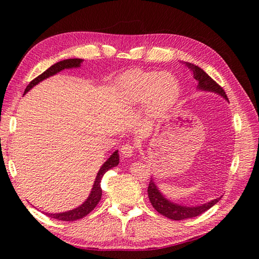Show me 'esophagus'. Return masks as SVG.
I'll list each match as a JSON object with an SVG mask.
<instances>
[{"label": "esophagus", "instance_id": "esophagus-1", "mask_svg": "<svg viewBox=\"0 0 259 259\" xmlns=\"http://www.w3.org/2000/svg\"><path fill=\"white\" fill-rule=\"evenodd\" d=\"M135 152V146L130 142H126L122 147H121V155L123 158H130Z\"/></svg>", "mask_w": 259, "mask_h": 259}]
</instances>
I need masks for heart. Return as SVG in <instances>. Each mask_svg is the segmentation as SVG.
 Masks as SVG:
<instances>
[{"label":"heart","instance_id":"1","mask_svg":"<svg viewBox=\"0 0 259 259\" xmlns=\"http://www.w3.org/2000/svg\"><path fill=\"white\" fill-rule=\"evenodd\" d=\"M123 96L134 104L146 102L148 114L160 117L177 101L179 83L169 73L136 72L124 82Z\"/></svg>","mask_w":259,"mask_h":259}]
</instances>
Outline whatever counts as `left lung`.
I'll list each match as a JSON object with an SVG mask.
<instances>
[{
	"mask_svg": "<svg viewBox=\"0 0 259 259\" xmlns=\"http://www.w3.org/2000/svg\"><path fill=\"white\" fill-rule=\"evenodd\" d=\"M185 64L188 67V69H190L192 74H194V78L198 81V89L201 91L217 93V95L223 97L225 100L228 101L227 95L223 90V88L218 83H216L205 71L189 62H185ZM148 196H149V200L152 207L155 208L158 212H160L162 216L172 219V221H183V219L199 216V214L207 211L208 209H210L213 205H216V203L222 199V197H218L216 199L202 203L200 206L179 205L177 202H174L167 199V198L161 194L160 190L158 189V187L155 181H153V179L150 180L149 187H148Z\"/></svg>",
	"mask_w": 259,
	"mask_h": 259,
	"instance_id": "1",
	"label": "left lung"
}]
</instances>
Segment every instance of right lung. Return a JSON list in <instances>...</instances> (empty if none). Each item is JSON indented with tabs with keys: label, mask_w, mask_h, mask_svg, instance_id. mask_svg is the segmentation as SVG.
I'll use <instances>...</instances> for the list:
<instances>
[{
	"label": "right lung",
	"mask_w": 259,
	"mask_h": 259,
	"mask_svg": "<svg viewBox=\"0 0 259 259\" xmlns=\"http://www.w3.org/2000/svg\"><path fill=\"white\" fill-rule=\"evenodd\" d=\"M82 62H83V60L82 59H67V60H63V61H60L56 64H53L52 67L49 68L42 74L38 75L37 78H35L34 80H32L30 82V84L26 87V89L24 91V95L26 92H29L33 87L36 85L37 83H40V82L45 79L50 78V76L61 72V71L64 69L79 68V67H81ZM118 164H119V153H118V150H115L112 155L109 157L108 160L102 164L100 170L98 171L90 195L87 198L85 201L82 203V205L72 209V210H69L65 212H58V213L46 212L47 216L54 218V219H58V221L73 222V221H78V219H80V218H83L84 216H87L88 213H90L93 209L96 208V206L98 205L99 201H100V199H101V196H102L101 179L103 177V175L106 174L109 169L117 167Z\"/></svg>",
	"instance_id": "right-lung-1"
}]
</instances>
